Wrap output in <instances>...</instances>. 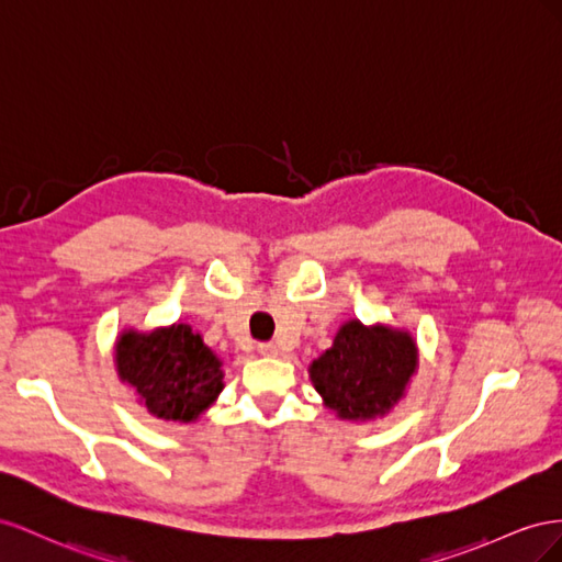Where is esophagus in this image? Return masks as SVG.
Instances as JSON below:
<instances>
[{"mask_svg":"<svg viewBox=\"0 0 562 562\" xmlns=\"http://www.w3.org/2000/svg\"><path fill=\"white\" fill-rule=\"evenodd\" d=\"M259 352L263 358H278L280 356V348L276 344H261Z\"/></svg>","mask_w":562,"mask_h":562,"instance_id":"esophagus-1","label":"esophagus"}]
</instances>
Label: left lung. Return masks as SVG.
Returning <instances> with one entry per match:
<instances>
[{"instance_id": "obj_1", "label": "left lung", "mask_w": 562, "mask_h": 562, "mask_svg": "<svg viewBox=\"0 0 562 562\" xmlns=\"http://www.w3.org/2000/svg\"><path fill=\"white\" fill-rule=\"evenodd\" d=\"M419 370V348L403 327L348 319L308 376L323 405L341 422L367 424L389 416Z\"/></svg>"}]
</instances>
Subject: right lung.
I'll list each match as a JSON object with an SVG mask.
<instances>
[{
	"mask_svg": "<svg viewBox=\"0 0 562 562\" xmlns=\"http://www.w3.org/2000/svg\"><path fill=\"white\" fill-rule=\"evenodd\" d=\"M117 376L138 405L162 422L195 424L223 391V362L186 323L138 331L124 327L115 341Z\"/></svg>",
	"mask_w": 562,
	"mask_h": 562,
	"instance_id": "1",
	"label": "right lung"
}]
</instances>
